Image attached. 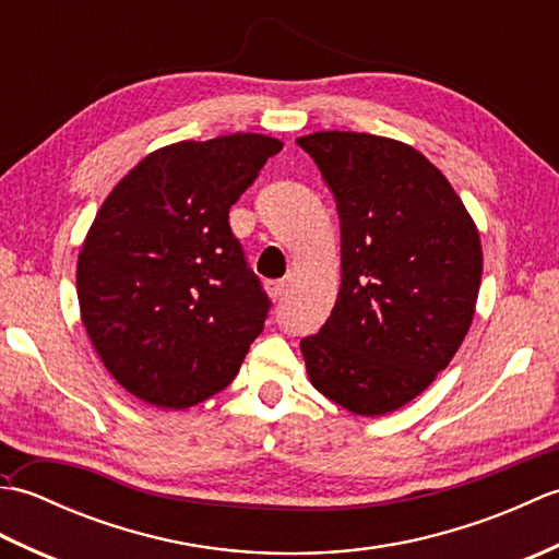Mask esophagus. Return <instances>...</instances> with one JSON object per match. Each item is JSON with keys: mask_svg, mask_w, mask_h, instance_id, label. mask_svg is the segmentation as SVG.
<instances>
[{"mask_svg": "<svg viewBox=\"0 0 559 559\" xmlns=\"http://www.w3.org/2000/svg\"><path fill=\"white\" fill-rule=\"evenodd\" d=\"M266 290H269L273 300H283V298H286V293H288V283L286 281H271Z\"/></svg>", "mask_w": 559, "mask_h": 559, "instance_id": "obj_1", "label": "esophagus"}]
</instances>
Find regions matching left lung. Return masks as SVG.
<instances>
[{"mask_svg":"<svg viewBox=\"0 0 559 559\" xmlns=\"http://www.w3.org/2000/svg\"><path fill=\"white\" fill-rule=\"evenodd\" d=\"M336 199L341 288L300 341L317 391L355 415L406 406L466 338L483 276L476 223L447 177L401 141L317 132L298 139Z\"/></svg>","mask_w":559,"mask_h":559,"instance_id":"1","label":"left lung"}]
</instances>
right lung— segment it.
<instances>
[{
    "mask_svg": "<svg viewBox=\"0 0 559 559\" xmlns=\"http://www.w3.org/2000/svg\"><path fill=\"white\" fill-rule=\"evenodd\" d=\"M281 148L264 134L180 141L103 201L76 266L81 322L132 396L182 411L240 370L271 302L228 213Z\"/></svg>",
    "mask_w": 559,
    "mask_h": 559,
    "instance_id": "right-lung-1",
    "label": "right lung"
}]
</instances>
